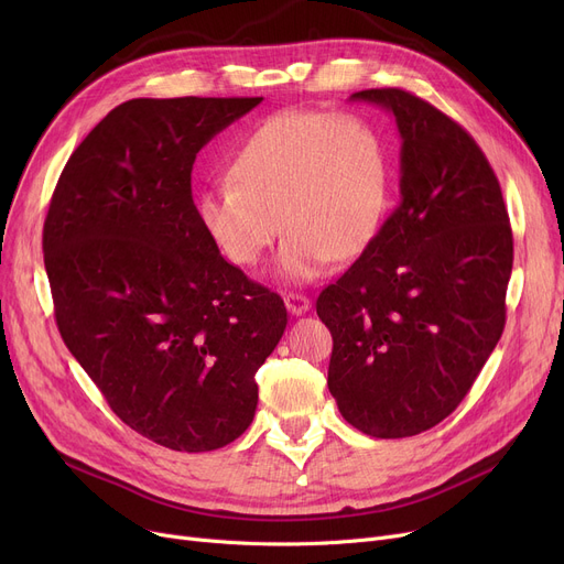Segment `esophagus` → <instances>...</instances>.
<instances>
[{"mask_svg":"<svg viewBox=\"0 0 564 564\" xmlns=\"http://www.w3.org/2000/svg\"><path fill=\"white\" fill-rule=\"evenodd\" d=\"M283 302L292 315H304L311 308V300L302 292H285Z\"/></svg>","mask_w":564,"mask_h":564,"instance_id":"34e87169","label":"esophagus"}]
</instances>
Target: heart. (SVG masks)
<instances>
[{
    "instance_id": "obj_1",
    "label": "heart",
    "mask_w": 564,
    "mask_h": 564,
    "mask_svg": "<svg viewBox=\"0 0 564 564\" xmlns=\"http://www.w3.org/2000/svg\"><path fill=\"white\" fill-rule=\"evenodd\" d=\"M228 175L196 194L198 224L237 267H256L281 224L290 283L366 251L387 217V148L357 116L283 111L240 145Z\"/></svg>"
}]
</instances>
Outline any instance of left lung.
Listing matches in <instances>:
<instances>
[{
    "label": "left lung",
    "instance_id": "left-lung-1",
    "mask_svg": "<svg viewBox=\"0 0 564 564\" xmlns=\"http://www.w3.org/2000/svg\"><path fill=\"white\" fill-rule=\"evenodd\" d=\"M349 100L395 116L400 200L349 270L317 297L343 419L377 438L421 434L459 406L506 327L512 228L473 137L402 88Z\"/></svg>",
    "mask_w": 564,
    "mask_h": 564
}]
</instances>
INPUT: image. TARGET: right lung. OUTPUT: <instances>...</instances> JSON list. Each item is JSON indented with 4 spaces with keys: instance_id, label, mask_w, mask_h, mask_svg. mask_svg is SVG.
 Segmentation results:
<instances>
[{
    "instance_id": "1",
    "label": "right lung",
    "mask_w": 564,
    "mask_h": 564,
    "mask_svg": "<svg viewBox=\"0 0 564 564\" xmlns=\"http://www.w3.org/2000/svg\"><path fill=\"white\" fill-rule=\"evenodd\" d=\"M262 98H137L111 109L58 177L43 226L56 327L111 411L181 453L253 421L256 370L288 311L203 230L200 148Z\"/></svg>"
}]
</instances>
